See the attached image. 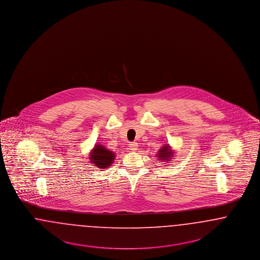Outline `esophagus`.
I'll return each mask as SVG.
<instances>
[{
	"mask_svg": "<svg viewBox=\"0 0 260 260\" xmlns=\"http://www.w3.org/2000/svg\"><path fill=\"white\" fill-rule=\"evenodd\" d=\"M129 149H131V150H137V149H138V144H136V143L130 144V145H129Z\"/></svg>",
	"mask_w": 260,
	"mask_h": 260,
	"instance_id": "34e87169",
	"label": "esophagus"
}]
</instances>
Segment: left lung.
Returning <instances> with one entry per match:
<instances>
[{"instance_id": "1", "label": "left lung", "mask_w": 260, "mask_h": 260, "mask_svg": "<svg viewBox=\"0 0 260 260\" xmlns=\"http://www.w3.org/2000/svg\"><path fill=\"white\" fill-rule=\"evenodd\" d=\"M156 157H157L156 159H158L159 162L169 163L171 161H173L172 160L173 157H175V151H174V149H172L170 145L166 144L161 148H159Z\"/></svg>"}]
</instances>
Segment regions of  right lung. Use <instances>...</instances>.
<instances>
[{
    "mask_svg": "<svg viewBox=\"0 0 260 260\" xmlns=\"http://www.w3.org/2000/svg\"><path fill=\"white\" fill-rule=\"evenodd\" d=\"M115 158V153L105 147L104 145L96 144L89 153V160L91 164L95 165L96 168L107 169L113 163Z\"/></svg>",
    "mask_w": 260,
    "mask_h": 260,
    "instance_id": "obj_1",
    "label": "right lung"
}]
</instances>
